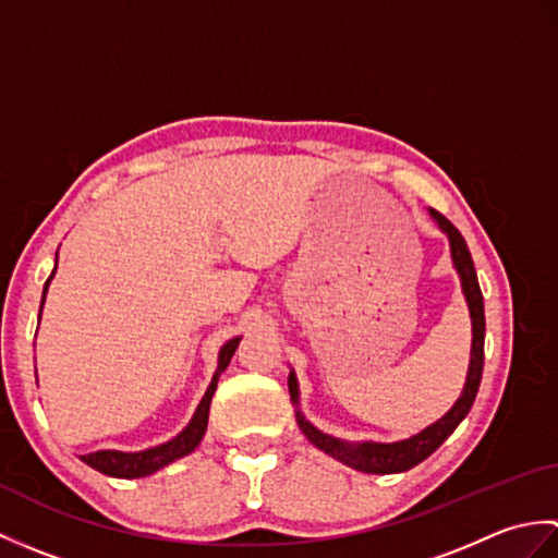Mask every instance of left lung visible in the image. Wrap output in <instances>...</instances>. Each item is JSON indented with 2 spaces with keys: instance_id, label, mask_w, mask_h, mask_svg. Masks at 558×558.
<instances>
[{
  "instance_id": "1",
  "label": "left lung",
  "mask_w": 558,
  "mask_h": 558,
  "mask_svg": "<svg viewBox=\"0 0 558 558\" xmlns=\"http://www.w3.org/2000/svg\"><path fill=\"white\" fill-rule=\"evenodd\" d=\"M429 216L448 236L450 244V260H453V268L460 278V288L462 294H465L470 318H472V348H470V366H468V376H465V386H462L460 398L453 402L441 420H436L434 424L426 426L420 434H414L410 438H402V441L393 444H378V441H362V444H352L345 441V438H336L330 434H324L322 429L304 417V412L300 410V384H298V374L290 369L288 376V388H290V400L294 402V417H298V424L302 434L310 438V441L328 453L330 458L340 460L342 465H348L352 470L366 472V475H396V472H405L410 468L417 465L424 458H429L434 450L441 446L446 438L456 432V426L465 420V414L470 412L472 402L477 398L480 381H482V369H484V300H482V290L477 282V272L475 264H472L470 248L462 240V234L453 228V222L446 220L441 213H436L429 208Z\"/></svg>"
}]
</instances>
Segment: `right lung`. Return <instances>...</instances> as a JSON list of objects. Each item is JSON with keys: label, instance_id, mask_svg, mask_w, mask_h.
Segmentation results:
<instances>
[{"label": "right lung", "instance_id": "obj_1", "mask_svg": "<svg viewBox=\"0 0 558 558\" xmlns=\"http://www.w3.org/2000/svg\"><path fill=\"white\" fill-rule=\"evenodd\" d=\"M54 272H57V266H54L52 276L47 278L45 288H43L40 314H43V304H45V298H47V288H50ZM40 314H38V326H40ZM240 340H242V336H236V338L225 342V345L220 348L218 369H216V374H213L206 393H204V398H201L198 408L194 412V417L189 420V424L174 438H170V441H165L160 446L146 448V450H134V453H124V450H96V453L81 456V460L86 462V465H90L93 470H98V472H102V475H108V477L138 480V477L153 475V472L162 470L165 465H170V462H174V460L194 453L196 446L201 444V438H204V434H206L210 400H213V393H216V388H218V378L225 369H228V364L232 360L236 345H240Z\"/></svg>", "mask_w": 558, "mask_h": 558}]
</instances>
